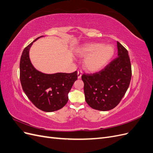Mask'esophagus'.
I'll use <instances>...</instances> for the list:
<instances>
[{"label": "esophagus", "instance_id": "obj_1", "mask_svg": "<svg viewBox=\"0 0 153 153\" xmlns=\"http://www.w3.org/2000/svg\"><path fill=\"white\" fill-rule=\"evenodd\" d=\"M77 75H78V79H80V78H81V76H82V71H78Z\"/></svg>", "mask_w": 153, "mask_h": 153}]
</instances>
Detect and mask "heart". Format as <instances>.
<instances>
[{
	"instance_id": "heart-1",
	"label": "heart",
	"mask_w": 153,
	"mask_h": 153,
	"mask_svg": "<svg viewBox=\"0 0 153 153\" xmlns=\"http://www.w3.org/2000/svg\"><path fill=\"white\" fill-rule=\"evenodd\" d=\"M115 50L112 45L101 43L87 45L78 50V55L86 57L84 66L87 71L96 72L103 68L114 56Z\"/></svg>"
}]
</instances>
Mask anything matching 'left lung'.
I'll return each mask as SVG.
<instances>
[{"label": "left lung", "mask_w": 153, "mask_h": 153, "mask_svg": "<svg viewBox=\"0 0 153 153\" xmlns=\"http://www.w3.org/2000/svg\"><path fill=\"white\" fill-rule=\"evenodd\" d=\"M118 57L102 70L93 74H83L84 94L91 108L107 111L115 108L129 87L131 66L128 50L117 41Z\"/></svg>", "instance_id": "left-lung-1"}]
</instances>
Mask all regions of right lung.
I'll return each mask as SVG.
<instances>
[{"label":"right lung","instance_id":"add662e5","mask_svg":"<svg viewBox=\"0 0 153 153\" xmlns=\"http://www.w3.org/2000/svg\"><path fill=\"white\" fill-rule=\"evenodd\" d=\"M25 48L20 62V77L22 89L37 108L50 112L62 108L68 101V93L77 80V71L71 73L45 74L33 66L29 58L32 45Z\"/></svg>","mask_w":153,"mask_h":153}]
</instances>
